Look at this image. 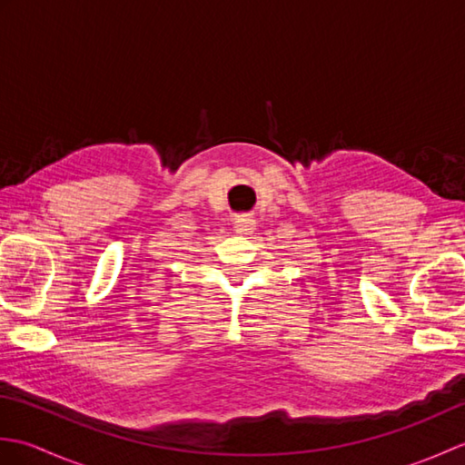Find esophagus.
Listing matches in <instances>:
<instances>
[{
  "mask_svg": "<svg viewBox=\"0 0 465 465\" xmlns=\"http://www.w3.org/2000/svg\"><path fill=\"white\" fill-rule=\"evenodd\" d=\"M233 227H235V233L250 235L255 230V220L252 215H238L233 222Z\"/></svg>",
  "mask_w": 465,
  "mask_h": 465,
  "instance_id": "obj_1",
  "label": "esophagus"
}]
</instances>
